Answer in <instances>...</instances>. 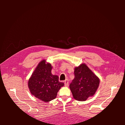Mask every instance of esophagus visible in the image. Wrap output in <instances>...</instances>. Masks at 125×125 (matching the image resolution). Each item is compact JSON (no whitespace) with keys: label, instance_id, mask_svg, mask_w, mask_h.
Instances as JSON below:
<instances>
[{"label":"esophagus","instance_id":"1","mask_svg":"<svg viewBox=\"0 0 125 125\" xmlns=\"http://www.w3.org/2000/svg\"><path fill=\"white\" fill-rule=\"evenodd\" d=\"M64 83H65V86H69V82L68 81V80H65L64 81Z\"/></svg>","mask_w":125,"mask_h":125}]
</instances>
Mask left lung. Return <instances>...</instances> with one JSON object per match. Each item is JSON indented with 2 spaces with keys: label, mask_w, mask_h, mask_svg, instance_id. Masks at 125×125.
<instances>
[{
  "label": "left lung",
  "mask_w": 125,
  "mask_h": 125,
  "mask_svg": "<svg viewBox=\"0 0 125 125\" xmlns=\"http://www.w3.org/2000/svg\"><path fill=\"white\" fill-rule=\"evenodd\" d=\"M74 78L69 85L73 98L84 101L93 96L99 87L100 80L85 64L75 67Z\"/></svg>",
  "instance_id": "1"
}]
</instances>
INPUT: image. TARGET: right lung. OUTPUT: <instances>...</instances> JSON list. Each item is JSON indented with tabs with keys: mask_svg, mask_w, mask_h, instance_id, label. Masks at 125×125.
<instances>
[{
	"mask_svg": "<svg viewBox=\"0 0 125 125\" xmlns=\"http://www.w3.org/2000/svg\"><path fill=\"white\" fill-rule=\"evenodd\" d=\"M52 67L45 60L41 61L33 72L28 82V86L31 94L44 102L55 99L63 82L59 81L57 75H52Z\"/></svg>",
	"mask_w": 125,
	"mask_h": 125,
	"instance_id": "add662e5",
	"label": "right lung"
}]
</instances>
